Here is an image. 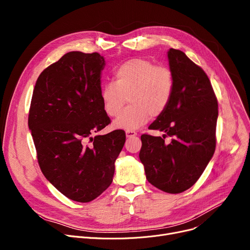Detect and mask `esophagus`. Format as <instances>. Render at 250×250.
<instances>
[{"label": "esophagus", "instance_id": "esophagus-1", "mask_svg": "<svg viewBox=\"0 0 250 250\" xmlns=\"http://www.w3.org/2000/svg\"><path fill=\"white\" fill-rule=\"evenodd\" d=\"M125 135H126V138H133V137L137 136V133L135 132V130H126Z\"/></svg>", "mask_w": 250, "mask_h": 250}]
</instances>
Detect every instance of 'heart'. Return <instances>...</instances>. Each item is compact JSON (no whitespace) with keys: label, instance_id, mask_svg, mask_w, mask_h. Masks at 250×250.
I'll return each mask as SVG.
<instances>
[{"label":"heart","instance_id":"b5f03b06","mask_svg":"<svg viewBox=\"0 0 250 250\" xmlns=\"http://www.w3.org/2000/svg\"><path fill=\"white\" fill-rule=\"evenodd\" d=\"M114 82L101 88L103 107L109 116L121 113L128 95L129 106L114 122V126L133 130L145 125L151 116L162 114L174 93L172 70L164 64L136 58L127 60L113 70Z\"/></svg>","mask_w":250,"mask_h":250}]
</instances>
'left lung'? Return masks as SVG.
<instances>
[{"mask_svg": "<svg viewBox=\"0 0 250 250\" xmlns=\"http://www.w3.org/2000/svg\"><path fill=\"white\" fill-rule=\"evenodd\" d=\"M168 60L174 93L165 111L149 126L165 135H142L139 156L152 186L179 193L198 181L214 155L218 100L205 71L185 52L170 48ZM168 136L169 143L165 142Z\"/></svg>", "mask_w": 250, "mask_h": 250, "instance_id": "left-lung-1", "label": "left lung"}]
</instances>
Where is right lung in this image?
Segmentation results:
<instances>
[{
    "mask_svg": "<svg viewBox=\"0 0 250 250\" xmlns=\"http://www.w3.org/2000/svg\"><path fill=\"white\" fill-rule=\"evenodd\" d=\"M105 61L71 51L39 75L28 114L42 172L72 201L89 203L112 182L125 142L123 129L93 135L110 124L101 99Z\"/></svg>",
    "mask_w": 250,
    "mask_h": 250,
    "instance_id": "obj_1",
    "label": "right lung"
}]
</instances>
